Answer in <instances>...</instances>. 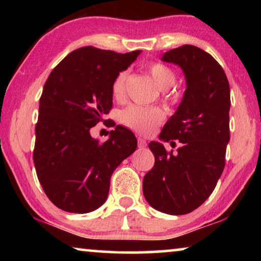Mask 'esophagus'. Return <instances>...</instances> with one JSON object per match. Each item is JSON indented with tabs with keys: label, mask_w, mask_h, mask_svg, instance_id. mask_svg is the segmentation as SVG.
Wrapping results in <instances>:
<instances>
[{
	"label": "esophagus",
	"mask_w": 261,
	"mask_h": 261,
	"mask_svg": "<svg viewBox=\"0 0 261 261\" xmlns=\"http://www.w3.org/2000/svg\"><path fill=\"white\" fill-rule=\"evenodd\" d=\"M138 146L140 148H144V147H146V146H147V142H146L145 139L138 138Z\"/></svg>",
	"instance_id": "obj_1"
}]
</instances>
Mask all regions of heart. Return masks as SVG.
Returning a JSON list of instances; mask_svg holds the SVG:
<instances>
[{"label": "heart", "instance_id": "1", "mask_svg": "<svg viewBox=\"0 0 261 261\" xmlns=\"http://www.w3.org/2000/svg\"><path fill=\"white\" fill-rule=\"evenodd\" d=\"M148 72L159 88L164 89V96L166 99L173 101L174 96L170 94L169 89L174 83L176 74L169 66L163 63H152L148 66ZM127 72L121 71L114 78L112 83V94L116 99H121L126 92ZM165 119V113L158 107H142L130 105L121 110L120 121L124 126L140 134H148L159 126Z\"/></svg>", "mask_w": 261, "mask_h": 261}]
</instances>
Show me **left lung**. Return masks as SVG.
I'll list each match as a JSON object with an SVG mask.
<instances>
[{"label": "left lung", "instance_id": "left-lung-1", "mask_svg": "<svg viewBox=\"0 0 261 261\" xmlns=\"http://www.w3.org/2000/svg\"><path fill=\"white\" fill-rule=\"evenodd\" d=\"M164 62L177 64L187 90L159 138L180 147L176 153L149 142L154 166L145 174L142 190L149 204L169 215L194 212L212 195L226 164L229 142L230 89L222 66L192 45L166 52Z\"/></svg>", "mask_w": 261, "mask_h": 261}]
</instances>
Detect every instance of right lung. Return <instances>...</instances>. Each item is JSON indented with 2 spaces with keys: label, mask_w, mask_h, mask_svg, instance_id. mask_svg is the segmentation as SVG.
<instances>
[{
  "label": "right lung",
  "mask_w": 261,
  "mask_h": 261,
  "mask_svg": "<svg viewBox=\"0 0 261 261\" xmlns=\"http://www.w3.org/2000/svg\"><path fill=\"white\" fill-rule=\"evenodd\" d=\"M139 53L85 46L67 55L46 81L33 160L46 196L64 212L99 208L108 197L114 170L137 149V138L126 127L114 124L115 130L102 144L91 138L90 129L112 109L114 78Z\"/></svg>",
  "instance_id": "add662e5"
}]
</instances>
